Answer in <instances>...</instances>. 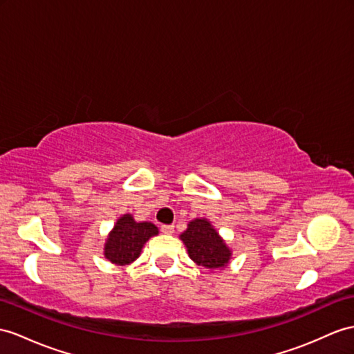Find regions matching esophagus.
Segmentation results:
<instances>
[{"instance_id": "esophagus-1", "label": "esophagus", "mask_w": 354, "mask_h": 354, "mask_svg": "<svg viewBox=\"0 0 354 354\" xmlns=\"http://www.w3.org/2000/svg\"><path fill=\"white\" fill-rule=\"evenodd\" d=\"M160 231L163 234H172V232H174V225H162Z\"/></svg>"}]
</instances>
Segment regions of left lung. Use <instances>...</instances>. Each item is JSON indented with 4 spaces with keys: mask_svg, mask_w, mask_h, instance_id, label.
Here are the masks:
<instances>
[{
    "mask_svg": "<svg viewBox=\"0 0 354 354\" xmlns=\"http://www.w3.org/2000/svg\"><path fill=\"white\" fill-rule=\"evenodd\" d=\"M187 248L189 257L207 269H221L225 267L231 251L207 219H195L187 225L182 236Z\"/></svg>",
    "mask_w": 354,
    "mask_h": 354,
    "instance_id": "left-lung-1",
    "label": "left lung"
}]
</instances>
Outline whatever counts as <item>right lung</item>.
<instances>
[{"mask_svg":"<svg viewBox=\"0 0 354 354\" xmlns=\"http://www.w3.org/2000/svg\"><path fill=\"white\" fill-rule=\"evenodd\" d=\"M158 234V228L150 222H135L131 214H124L115 223L105 243V257L114 264H129L141 254L144 243Z\"/></svg>","mask_w":354,"mask_h":354,"instance_id":"obj_1","label":"right lung"}]
</instances>
